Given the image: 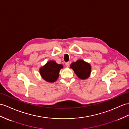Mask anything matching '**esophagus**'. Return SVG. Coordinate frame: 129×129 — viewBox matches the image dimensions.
<instances>
[{"instance_id": "obj_1", "label": "esophagus", "mask_w": 129, "mask_h": 129, "mask_svg": "<svg viewBox=\"0 0 129 129\" xmlns=\"http://www.w3.org/2000/svg\"><path fill=\"white\" fill-rule=\"evenodd\" d=\"M66 66L67 67H68L69 66H70V62H66Z\"/></svg>"}]
</instances>
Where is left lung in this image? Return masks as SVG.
Wrapping results in <instances>:
<instances>
[{
    "instance_id": "8db88e82",
    "label": "left lung",
    "mask_w": 129,
    "mask_h": 129,
    "mask_svg": "<svg viewBox=\"0 0 129 129\" xmlns=\"http://www.w3.org/2000/svg\"><path fill=\"white\" fill-rule=\"evenodd\" d=\"M70 67L79 79H86L90 76L91 72V64L83 59H78L76 62H72Z\"/></svg>"
}]
</instances>
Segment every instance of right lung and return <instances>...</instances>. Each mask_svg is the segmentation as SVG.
Masks as SVG:
<instances>
[{
	"label": "right lung",
	"mask_w": 129,
	"mask_h": 129,
	"mask_svg": "<svg viewBox=\"0 0 129 129\" xmlns=\"http://www.w3.org/2000/svg\"><path fill=\"white\" fill-rule=\"evenodd\" d=\"M63 66L58 64L55 61L51 60L39 69V73L43 79L49 83H54L57 80L59 71Z\"/></svg>",
	"instance_id": "obj_1"
}]
</instances>
